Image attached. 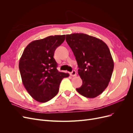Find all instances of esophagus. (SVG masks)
<instances>
[{
	"label": "esophagus",
	"mask_w": 133,
	"mask_h": 133,
	"mask_svg": "<svg viewBox=\"0 0 133 133\" xmlns=\"http://www.w3.org/2000/svg\"><path fill=\"white\" fill-rule=\"evenodd\" d=\"M70 75L72 76H76V71L75 70H73L72 71L71 73H70Z\"/></svg>",
	"instance_id": "obj_1"
}]
</instances>
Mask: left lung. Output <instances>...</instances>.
<instances>
[{"label": "left lung", "instance_id": "8db88e82", "mask_svg": "<svg viewBox=\"0 0 133 133\" xmlns=\"http://www.w3.org/2000/svg\"><path fill=\"white\" fill-rule=\"evenodd\" d=\"M66 41L75 57L83 81L76 90L85 97H96L108 86L114 69L109 49L102 40L83 33L66 35Z\"/></svg>", "mask_w": 133, "mask_h": 133}]
</instances>
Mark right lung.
I'll return each mask as SVG.
<instances>
[{
	"mask_svg": "<svg viewBox=\"0 0 133 133\" xmlns=\"http://www.w3.org/2000/svg\"><path fill=\"white\" fill-rule=\"evenodd\" d=\"M65 35L49 36L30 43L19 60L22 82L28 93L37 101L45 103L58 94L60 83L68 73L59 72L54 58L55 49Z\"/></svg>",
	"mask_w": 133,
	"mask_h": 133,
	"instance_id": "right-lung-1",
	"label": "right lung"
}]
</instances>
